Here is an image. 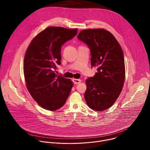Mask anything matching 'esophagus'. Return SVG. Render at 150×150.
<instances>
[{
	"label": "esophagus",
	"instance_id": "obj_1",
	"mask_svg": "<svg viewBox=\"0 0 150 150\" xmlns=\"http://www.w3.org/2000/svg\"><path fill=\"white\" fill-rule=\"evenodd\" d=\"M72 81H73L74 84H78V83H79L81 82V80L79 79L74 78V79H72Z\"/></svg>",
	"mask_w": 150,
	"mask_h": 150
}]
</instances>
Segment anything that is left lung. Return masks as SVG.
Masks as SVG:
<instances>
[{"mask_svg": "<svg viewBox=\"0 0 150 150\" xmlns=\"http://www.w3.org/2000/svg\"><path fill=\"white\" fill-rule=\"evenodd\" d=\"M78 38L91 50V67L97 72L88 78L84 98L96 111L109 109L119 96L125 82V66L123 50L112 34L103 28L81 30Z\"/></svg>", "mask_w": 150, "mask_h": 150, "instance_id": "8db88e82", "label": "left lung"}]
</instances>
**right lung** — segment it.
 Here are the masks:
<instances>
[{"label":"right lung","mask_w":150,"mask_h":150,"mask_svg":"<svg viewBox=\"0 0 150 150\" xmlns=\"http://www.w3.org/2000/svg\"><path fill=\"white\" fill-rule=\"evenodd\" d=\"M77 33V28L49 27L32 40L26 50V87L33 99L46 110L54 111L62 108L71 93L72 81L56 75L54 69L61 63L62 46Z\"/></svg>","instance_id":"1"}]
</instances>
